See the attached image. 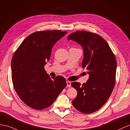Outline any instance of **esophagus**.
<instances>
[{"instance_id": "34e87169", "label": "esophagus", "mask_w": 130, "mask_h": 130, "mask_svg": "<svg viewBox=\"0 0 130 130\" xmlns=\"http://www.w3.org/2000/svg\"><path fill=\"white\" fill-rule=\"evenodd\" d=\"M71 82L70 81H66V84H67V87H71Z\"/></svg>"}]
</instances>
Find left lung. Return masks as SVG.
Masks as SVG:
<instances>
[{
  "mask_svg": "<svg viewBox=\"0 0 130 130\" xmlns=\"http://www.w3.org/2000/svg\"><path fill=\"white\" fill-rule=\"evenodd\" d=\"M68 40L75 41L82 47V66L89 76L82 85L77 82L71 83L77 91L72 105L82 113H93L104 105L113 91L116 83V57L106 41L95 33L77 31L70 34Z\"/></svg>",
  "mask_w": 130,
  "mask_h": 130,
  "instance_id": "obj_1",
  "label": "left lung"
}]
</instances>
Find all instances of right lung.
<instances>
[{
  "mask_svg": "<svg viewBox=\"0 0 130 130\" xmlns=\"http://www.w3.org/2000/svg\"><path fill=\"white\" fill-rule=\"evenodd\" d=\"M60 30L37 31L26 38L14 52L11 60L12 80L21 100L36 110L50 107L66 82L58 76L51 79L44 69L53 46L67 33Z\"/></svg>",
  "mask_w": 130,
  "mask_h": 130,
  "instance_id": "1",
  "label": "right lung"
}]
</instances>
